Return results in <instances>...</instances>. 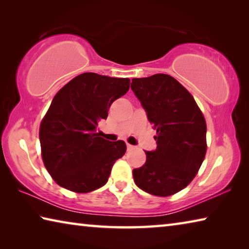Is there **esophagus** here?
<instances>
[{
    "instance_id": "obj_1",
    "label": "esophagus",
    "mask_w": 249,
    "mask_h": 249,
    "mask_svg": "<svg viewBox=\"0 0 249 249\" xmlns=\"http://www.w3.org/2000/svg\"><path fill=\"white\" fill-rule=\"evenodd\" d=\"M126 147H127V149H128V150H130V149H133V148H134V146L129 145V144H126Z\"/></svg>"
}]
</instances>
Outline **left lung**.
I'll return each mask as SVG.
<instances>
[{"label": "left lung", "mask_w": 249, "mask_h": 249, "mask_svg": "<svg viewBox=\"0 0 249 249\" xmlns=\"http://www.w3.org/2000/svg\"><path fill=\"white\" fill-rule=\"evenodd\" d=\"M130 89L157 132V148L145 151V165L133 170L135 183L153 196L175 195L191 182L204 160V116L190 92L169 74L134 78Z\"/></svg>", "instance_id": "1"}]
</instances>
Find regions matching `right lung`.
I'll return each instance as SVG.
<instances>
[{
    "instance_id": "add662e5",
    "label": "right lung",
    "mask_w": 249,
    "mask_h": 249,
    "mask_svg": "<svg viewBox=\"0 0 249 249\" xmlns=\"http://www.w3.org/2000/svg\"><path fill=\"white\" fill-rule=\"evenodd\" d=\"M128 78L86 72L58 91L40 123L39 141L46 169L67 190L87 193L107 182L112 167L123 157V141L100 137L96 126L129 89Z\"/></svg>"
}]
</instances>
